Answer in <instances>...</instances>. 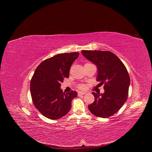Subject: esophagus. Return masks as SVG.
Returning a JSON list of instances; mask_svg holds the SVG:
<instances>
[{
	"label": "esophagus",
	"mask_w": 152,
	"mask_h": 152,
	"mask_svg": "<svg viewBox=\"0 0 152 152\" xmlns=\"http://www.w3.org/2000/svg\"><path fill=\"white\" fill-rule=\"evenodd\" d=\"M86 94V93H85V92H78L77 93V95L79 96H81V95H84V94Z\"/></svg>",
	"instance_id": "esophagus-1"
}]
</instances>
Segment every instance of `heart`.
Wrapping results in <instances>:
<instances>
[{
	"label": "heart",
	"instance_id": "heart-1",
	"mask_svg": "<svg viewBox=\"0 0 152 152\" xmlns=\"http://www.w3.org/2000/svg\"><path fill=\"white\" fill-rule=\"evenodd\" d=\"M90 64V63H86L85 65H86V64ZM79 88L80 89H84V88H85V86H84V85H80V86H79Z\"/></svg>",
	"mask_w": 152,
	"mask_h": 152
}]
</instances>
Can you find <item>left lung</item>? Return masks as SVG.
Here are the masks:
<instances>
[{
  "instance_id": "1",
  "label": "left lung",
  "mask_w": 152,
  "mask_h": 152,
  "mask_svg": "<svg viewBox=\"0 0 152 152\" xmlns=\"http://www.w3.org/2000/svg\"><path fill=\"white\" fill-rule=\"evenodd\" d=\"M82 55L96 65L97 80L104 84V93H93L95 100L88 105L90 111L98 117L108 118L118 112L127 100L130 77L121 61L110 51L82 50Z\"/></svg>"
}]
</instances>
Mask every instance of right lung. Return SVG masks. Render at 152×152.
I'll list each match as a JSON object with an SVG mask.
<instances>
[{"instance_id":"obj_1","label":"right lung","mask_w":152,"mask_h":152,"mask_svg":"<svg viewBox=\"0 0 152 152\" xmlns=\"http://www.w3.org/2000/svg\"><path fill=\"white\" fill-rule=\"evenodd\" d=\"M79 55L78 52L58 54L43 61L36 69L30 90L33 103L42 115L57 120L69 112L77 93L66 94L60 86L64 79L69 77L70 67Z\"/></svg>"}]
</instances>
